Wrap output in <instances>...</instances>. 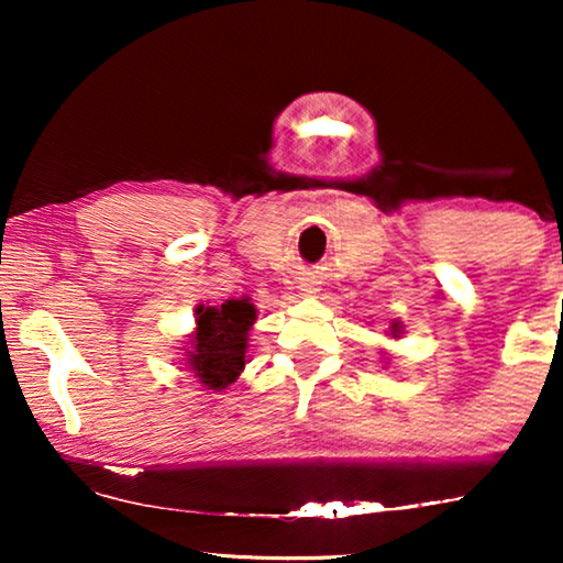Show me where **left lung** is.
<instances>
[{"mask_svg": "<svg viewBox=\"0 0 563 563\" xmlns=\"http://www.w3.org/2000/svg\"><path fill=\"white\" fill-rule=\"evenodd\" d=\"M395 330H397V325H395ZM391 335H395V333H391Z\"/></svg>", "mask_w": 563, "mask_h": 563, "instance_id": "left-lung-1", "label": "left lung"}]
</instances>
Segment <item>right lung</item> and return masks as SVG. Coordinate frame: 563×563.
<instances>
[{"label": "right lung", "instance_id": "right-lung-1", "mask_svg": "<svg viewBox=\"0 0 563 563\" xmlns=\"http://www.w3.org/2000/svg\"><path fill=\"white\" fill-rule=\"evenodd\" d=\"M256 310L249 299H228L220 307H197V333L191 338L189 366L207 389H225L245 366L249 330Z\"/></svg>", "mask_w": 563, "mask_h": 563}]
</instances>
